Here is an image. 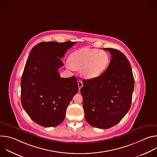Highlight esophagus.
Here are the masks:
<instances>
[{"label":"esophagus","instance_id":"1","mask_svg":"<svg viewBox=\"0 0 157 157\" xmlns=\"http://www.w3.org/2000/svg\"><path fill=\"white\" fill-rule=\"evenodd\" d=\"M78 87H79V89H80L81 88V87L83 86V84H82V81H81V80H79V81H78Z\"/></svg>","mask_w":157,"mask_h":157}]
</instances>
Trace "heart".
Listing matches in <instances>:
<instances>
[{
	"instance_id": "heart-1",
	"label": "heart",
	"mask_w": 157,
	"mask_h": 157,
	"mask_svg": "<svg viewBox=\"0 0 157 157\" xmlns=\"http://www.w3.org/2000/svg\"><path fill=\"white\" fill-rule=\"evenodd\" d=\"M68 61L70 68L81 69V75L83 78L93 79L99 77L106 70L110 58L104 51L81 48L70 55Z\"/></svg>"
}]
</instances>
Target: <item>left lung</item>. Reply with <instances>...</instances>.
Instances as JSON below:
<instances>
[{
  "mask_svg": "<svg viewBox=\"0 0 157 157\" xmlns=\"http://www.w3.org/2000/svg\"><path fill=\"white\" fill-rule=\"evenodd\" d=\"M111 55L106 70L99 77L83 80L80 91L87 123L109 128L119 123L130 109L134 88L130 64L119 50L107 48Z\"/></svg>",
  "mask_w": 157,
  "mask_h": 157,
  "instance_id": "1",
  "label": "left lung"
}]
</instances>
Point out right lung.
<instances>
[{
    "mask_svg": "<svg viewBox=\"0 0 157 157\" xmlns=\"http://www.w3.org/2000/svg\"><path fill=\"white\" fill-rule=\"evenodd\" d=\"M76 42H41L32 49L21 79V102L29 117L40 125H59L78 91L76 76L61 78V58Z\"/></svg>",
    "mask_w": 157,
    "mask_h": 157,
    "instance_id": "add662e5",
    "label": "right lung"
}]
</instances>
